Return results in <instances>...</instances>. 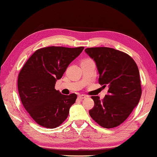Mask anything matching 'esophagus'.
Returning <instances> with one entry per match:
<instances>
[{
    "mask_svg": "<svg viewBox=\"0 0 157 157\" xmlns=\"http://www.w3.org/2000/svg\"><path fill=\"white\" fill-rule=\"evenodd\" d=\"M86 98V95H84V94H81V95L78 96V98L80 99V100H82V99Z\"/></svg>",
    "mask_w": 157,
    "mask_h": 157,
    "instance_id": "obj_1",
    "label": "esophagus"
}]
</instances>
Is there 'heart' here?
Instances as JSON below:
<instances>
[{
	"label": "heart",
	"mask_w": 157,
	"mask_h": 157,
	"mask_svg": "<svg viewBox=\"0 0 157 157\" xmlns=\"http://www.w3.org/2000/svg\"><path fill=\"white\" fill-rule=\"evenodd\" d=\"M87 60H90V59H85V60H84V61H87Z\"/></svg>",
	"instance_id": "b5f03b06"
}]
</instances>
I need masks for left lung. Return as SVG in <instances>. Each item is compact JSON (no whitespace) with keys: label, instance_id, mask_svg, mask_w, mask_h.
Returning <instances> with one entry per match:
<instances>
[{"label":"left lung","instance_id":"8db88e82","mask_svg":"<svg viewBox=\"0 0 157 157\" xmlns=\"http://www.w3.org/2000/svg\"><path fill=\"white\" fill-rule=\"evenodd\" d=\"M85 52L96 62L99 84L109 87L103 100L91 96L94 106L89 114L102 127H116L128 117L140 99L138 66L128 54L110 47H90Z\"/></svg>","mask_w":157,"mask_h":157}]
</instances>
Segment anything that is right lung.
<instances>
[{
	"instance_id": "obj_1",
	"label": "right lung",
	"mask_w": 157,
	"mask_h": 157,
	"mask_svg": "<svg viewBox=\"0 0 157 157\" xmlns=\"http://www.w3.org/2000/svg\"><path fill=\"white\" fill-rule=\"evenodd\" d=\"M84 47H47L39 49L27 60L18 76V91L22 104L36 122L54 128L66 120L77 95H63L54 89L70 63Z\"/></svg>"
}]
</instances>
